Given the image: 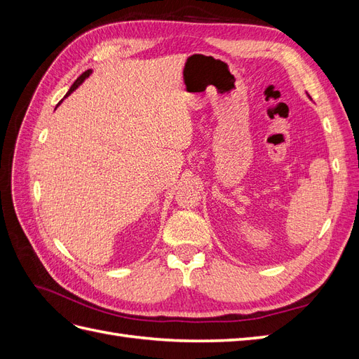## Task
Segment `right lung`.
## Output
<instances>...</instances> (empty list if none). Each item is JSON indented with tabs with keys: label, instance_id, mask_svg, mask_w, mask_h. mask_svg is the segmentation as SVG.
Instances as JSON below:
<instances>
[{
	"label": "right lung",
	"instance_id": "add662e5",
	"mask_svg": "<svg viewBox=\"0 0 359 359\" xmlns=\"http://www.w3.org/2000/svg\"><path fill=\"white\" fill-rule=\"evenodd\" d=\"M90 73H91V70H86V72H83V73H82V74H81V76H79V78H78V79H76V81H74V83H73V85H72V86H70V90H69V93H67V95H69V94H70V93H72V91H74V90H76V88H78V86H79V85H81V83H82V82H83V79H85V78H88V76H90Z\"/></svg>",
	"mask_w": 359,
	"mask_h": 359
}]
</instances>
